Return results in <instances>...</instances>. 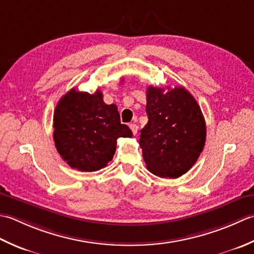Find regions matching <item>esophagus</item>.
<instances>
[{
	"instance_id": "obj_1",
	"label": "esophagus",
	"mask_w": 254,
	"mask_h": 254,
	"mask_svg": "<svg viewBox=\"0 0 254 254\" xmlns=\"http://www.w3.org/2000/svg\"><path fill=\"white\" fill-rule=\"evenodd\" d=\"M129 127H130V129H131V131H132V133L133 134H137V131H138V126H137V124H130V125H129Z\"/></svg>"
}]
</instances>
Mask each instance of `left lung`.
Returning <instances> with one entry per match:
<instances>
[{"label":"left lung","mask_w":254,"mask_h":254,"mask_svg":"<svg viewBox=\"0 0 254 254\" xmlns=\"http://www.w3.org/2000/svg\"><path fill=\"white\" fill-rule=\"evenodd\" d=\"M148 124L141 129L139 144L147 169L160 178L177 179L197 161L206 140L203 113L184 87L149 86Z\"/></svg>","instance_id":"8db88e82"}]
</instances>
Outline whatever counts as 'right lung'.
<instances>
[{
	"label": "right lung",
	"instance_id": "obj_1",
	"mask_svg": "<svg viewBox=\"0 0 254 254\" xmlns=\"http://www.w3.org/2000/svg\"><path fill=\"white\" fill-rule=\"evenodd\" d=\"M121 124L117 106L107 105L103 93L70 90L56 106L54 140L56 148L72 169L94 172L106 167L116 151L117 138L131 137Z\"/></svg>",
	"mask_w": 254,
	"mask_h": 254
}]
</instances>
